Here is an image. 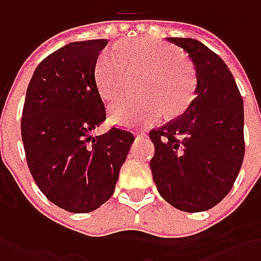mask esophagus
<instances>
[{
    "label": "esophagus",
    "mask_w": 261,
    "mask_h": 261,
    "mask_svg": "<svg viewBox=\"0 0 261 261\" xmlns=\"http://www.w3.org/2000/svg\"><path fill=\"white\" fill-rule=\"evenodd\" d=\"M145 132H136V138H145Z\"/></svg>",
    "instance_id": "34e87169"
}]
</instances>
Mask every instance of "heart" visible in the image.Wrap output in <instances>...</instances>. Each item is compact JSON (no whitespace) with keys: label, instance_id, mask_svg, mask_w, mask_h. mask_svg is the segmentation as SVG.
<instances>
[{"label":"heart","instance_id":"b5f03b06","mask_svg":"<svg viewBox=\"0 0 261 261\" xmlns=\"http://www.w3.org/2000/svg\"><path fill=\"white\" fill-rule=\"evenodd\" d=\"M116 49H105L95 64V83L106 100H115L125 93L129 69L142 71L149 78L142 87L145 101L120 100L110 107V119L119 126L148 125L167 113L181 115L193 100L197 86L196 71L181 59L173 46L149 40L132 39Z\"/></svg>","mask_w":261,"mask_h":261}]
</instances>
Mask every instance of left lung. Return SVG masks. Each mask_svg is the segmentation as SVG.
<instances>
[{
  "instance_id": "left-lung-1",
  "label": "left lung",
  "mask_w": 261,
  "mask_h": 261,
  "mask_svg": "<svg viewBox=\"0 0 261 261\" xmlns=\"http://www.w3.org/2000/svg\"><path fill=\"white\" fill-rule=\"evenodd\" d=\"M193 62L195 98L186 112L151 130L149 167L158 193L175 209L203 212L218 205L236 181L244 158V103L226 64L189 37H167Z\"/></svg>"
}]
</instances>
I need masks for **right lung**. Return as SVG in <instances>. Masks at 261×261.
<instances>
[{"instance_id": "obj_1", "label": "right lung", "mask_w": 261, "mask_h": 261, "mask_svg": "<svg viewBox=\"0 0 261 261\" xmlns=\"http://www.w3.org/2000/svg\"><path fill=\"white\" fill-rule=\"evenodd\" d=\"M107 39L72 42L43 59L27 87L21 139L27 166L42 193L72 214H87L115 193L135 138L106 120L95 64Z\"/></svg>"}]
</instances>
